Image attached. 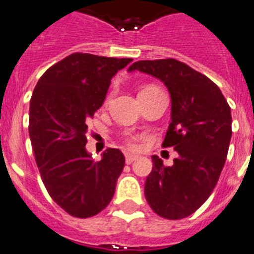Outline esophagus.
<instances>
[{
  "label": "esophagus",
  "instance_id": "obj_1",
  "mask_svg": "<svg viewBox=\"0 0 254 254\" xmlns=\"http://www.w3.org/2000/svg\"><path fill=\"white\" fill-rule=\"evenodd\" d=\"M137 159H139V156H136V155H131V154L125 155V162H127V164H131V162H134L135 160Z\"/></svg>",
  "mask_w": 254,
  "mask_h": 254
}]
</instances>
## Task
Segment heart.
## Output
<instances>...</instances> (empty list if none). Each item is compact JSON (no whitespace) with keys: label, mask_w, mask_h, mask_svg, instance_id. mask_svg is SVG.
I'll list each match as a JSON object with an SVG mask.
<instances>
[{"label":"heart","mask_w":254,"mask_h":254,"mask_svg":"<svg viewBox=\"0 0 254 254\" xmlns=\"http://www.w3.org/2000/svg\"><path fill=\"white\" fill-rule=\"evenodd\" d=\"M154 89H157V88L154 87V85H147V87H144L141 90H140L139 94H142V93L150 92V90H154ZM113 93L114 92L112 90V92L107 95V98H105V100H104V105L109 104L110 99H112V97H113ZM125 144H127V146L129 147V149H131V150L137 149V142H136V139H135V137H132V136L125 137Z\"/></svg>","instance_id":"obj_1"}]
</instances>
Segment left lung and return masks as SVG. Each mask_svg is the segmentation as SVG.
Here are the masks:
<instances>
[{"label": "left lung", "mask_w": 254, "mask_h": 254, "mask_svg": "<svg viewBox=\"0 0 254 254\" xmlns=\"http://www.w3.org/2000/svg\"><path fill=\"white\" fill-rule=\"evenodd\" d=\"M157 78L171 95V123L162 147L179 157L172 166L152 156L145 197L156 215L181 220L210 197L220 179L232 136L231 108L206 75L174 58L139 61L129 67Z\"/></svg>", "instance_id": "8db88e82"}]
</instances>
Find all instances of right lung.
<instances>
[{
    "instance_id": "obj_1",
    "label": "right lung",
    "mask_w": 254,
    "mask_h": 254,
    "mask_svg": "<svg viewBox=\"0 0 254 254\" xmlns=\"http://www.w3.org/2000/svg\"><path fill=\"white\" fill-rule=\"evenodd\" d=\"M131 61L73 53L48 68L32 94L28 130L36 164L52 200L73 217L98 215L114 196L124 155L108 147L94 161L85 134L112 78Z\"/></svg>"
}]
</instances>
